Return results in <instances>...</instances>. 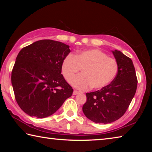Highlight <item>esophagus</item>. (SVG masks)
<instances>
[{
	"label": "esophagus",
	"instance_id": "obj_1",
	"mask_svg": "<svg viewBox=\"0 0 152 152\" xmlns=\"http://www.w3.org/2000/svg\"><path fill=\"white\" fill-rule=\"evenodd\" d=\"M79 94V92L76 91V90H74V92H73V94L74 95H76V94Z\"/></svg>",
	"mask_w": 152,
	"mask_h": 152
}]
</instances>
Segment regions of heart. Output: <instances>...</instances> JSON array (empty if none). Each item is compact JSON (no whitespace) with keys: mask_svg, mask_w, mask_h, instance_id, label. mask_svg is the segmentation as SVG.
I'll list each match as a JSON object with an SVG mask.
<instances>
[{"mask_svg":"<svg viewBox=\"0 0 152 152\" xmlns=\"http://www.w3.org/2000/svg\"><path fill=\"white\" fill-rule=\"evenodd\" d=\"M82 74L75 77L71 83L80 90L104 88L117 76L119 66L116 60L98 49L84 50L69 54L61 64V73L66 81L70 82L80 70Z\"/></svg>","mask_w":152,"mask_h":152,"instance_id":"1","label":"heart"}]
</instances>
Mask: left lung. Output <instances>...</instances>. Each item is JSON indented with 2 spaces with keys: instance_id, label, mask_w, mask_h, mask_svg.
Returning a JSON list of instances; mask_svg holds the SVG:
<instances>
[{
  "instance_id": "obj_1",
  "label": "left lung",
  "mask_w": 152,
  "mask_h": 152,
  "mask_svg": "<svg viewBox=\"0 0 152 152\" xmlns=\"http://www.w3.org/2000/svg\"><path fill=\"white\" fill-rule=\"evenodd\" d=\"M119 71L110 83L97 91L87 92L82 110L96 123H110L121 117L135 94L137 78L132 59L120 51H113Z\"/></svg>"
}]
</instances>
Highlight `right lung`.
Listing matches in <instances>:
<instances>
[{
    "mask_svg": "<svg viewBox=\"0 0 152 152\" xmlns=\"http://www.w3.org/2000/svg\"><path fill=\"white\" fill-rule=\"evenodd\" d=\"M70 52L68 45L51 39L37 41L19 51L11 82L17 104L29 116H50L72 96V87L61 74Z\"/></svg>",
    "mask_w": 152,
    "mask_h": 152,
    "instance_id": "add662e5",
    "label": "right lung"
}]
</instances>
